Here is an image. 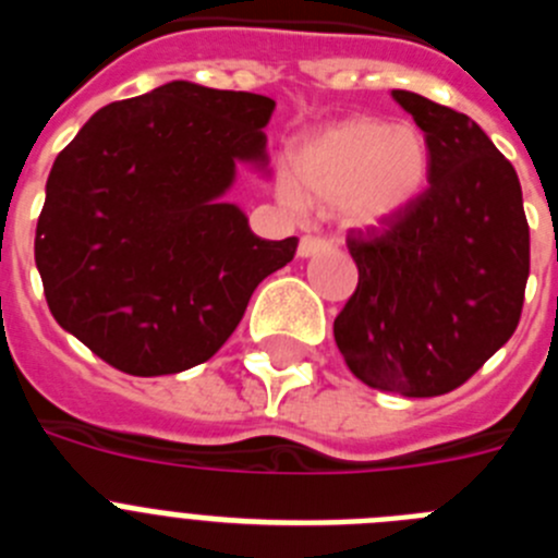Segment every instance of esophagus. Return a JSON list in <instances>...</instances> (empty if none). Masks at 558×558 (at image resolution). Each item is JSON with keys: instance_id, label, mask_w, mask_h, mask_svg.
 I'll return each mask as SVG.
<instances>
[{"instance_id": "34e87169", "label": "esophagus", "mask_w": 558, "mask_h": 558, "mask_svg": "<svg viewBox=\"0 0 558 558\" xmlns=\"http://www.w3.org/2000/svg\"><path fill=\"white\" fill-rule=\"evenodd\" d=\"M324 248H329V240H324V236L304 234L302 240H299V256H313Z\"/></svg>"}]
</instances>
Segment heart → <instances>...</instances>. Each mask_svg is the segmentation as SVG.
I'll list each match as a JSON object with an SVG mask.
<instances>
[{"instance_id": "b5f03b06", "label": "heart", "mask_w": 558, "mask_h": 558, "mask_svg": "<svg viewBox=\"0 0 558 558\" xmlns=\"http://www.w3.org/2000/svg\"><path fill=\"white\" fill-rule=\"evenodd\" d=\"M430 142L411 122L349 117L307 133L288 153V201L338 209L347 226L372 229L405 215L430 184Z\"/></svg>"}]
</instances>
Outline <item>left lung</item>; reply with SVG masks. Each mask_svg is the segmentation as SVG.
<instances>
[{
	"mask_svg": "<svg viewBox=\"0 0 558 558\" xmlns=\"http://www.w3.org/2000/svg\"><path fill=\"white\" fill-rule=\"evenodd\" d=\"M391 95L430 142V186L397 220L349 231L357 288L335 318V343L366 386L441 397L520 324L529 220L514 167L466 113Z\"/></svg>",
	"mask_w": 558,
	"mask_h": 558,
	"instance_id": "obj_1",
	"label": "left lung"
}]
</instances>
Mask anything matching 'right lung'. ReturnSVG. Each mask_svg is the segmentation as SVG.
Wrapping results in <instances>:
<instances>
[{
  "label": "right lung",
  "instance_id": "add662e5",
  "mask_svg": "<svg viewBox=\"0 0 558 558\" xmlns=\"http://www.w3.org/2000/svg\"><path fill=\"white\" fill-rule=\"evenodd\" d=\"M276 102L172 81L111 102L58 153L36 226L49 313L133 377L206 363L299 240H263L223 195L265 167Z\"/></svg>",
  "mask_w": 558,
  "mask_h": 558
}]
</instances>
